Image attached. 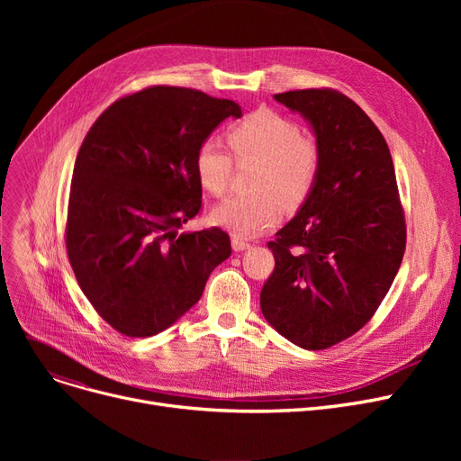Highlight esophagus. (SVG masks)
Listing matches in <instances>:
<instances>
[{"instance_id": "obj_1", "label": "esophagus", "mask_w": 461, "mask_h": 461, "mask_svg": "<svg viewBox=\"0 0 461 461\" xmlns=\"http://www.w3.org/2000/svg\"><path fill=\"white\" fill-rule=\"evenodd\" d=\"M231 247H233L235 252H243V250H249L252 245L247 243V240H243V239L233 237V239H231Z\"/></svg>"}]
</instances>
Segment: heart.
<instances>
[{"label": "heart", "instance_id": "1", "mask_svg": "<svg viewBox=\"0 0 461 461\" xmlns=\"http://www.w3.org/2000/svg\"><path fill=\"white\" fill-rule=\"evenodd\" d=\"M230 148L239 158H258L261 166L252 194H233L211 211V221L235 237H256L271 228L285 209L299 207L320 172L316 140L304 136L295 121L273 110H256L228 129ZM202 186L221 196L230 186L233 158L221 138L211 136L196 151Z\"/></svg>", "mask_w": 461, "mask_h": 461}]
</instances>
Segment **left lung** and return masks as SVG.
I'll return each instance as SVG.
<instances>
[{
	"mask_svg": "<svg viewBox=\"0 0 461 461\" xmlns=\"http://www.w3.org/2000/svg\"><path fill=\"white\" fill-rule=\"evenodd\" d=\"M275 101L310 125L321 162L297 214L267 245L275 271L259 304L285 340L318 351L365 327L389 294L405 221L389 145L351 99L301 89Z\"/></svg>",
	"mask_w": 461,
	"mask_h": 461,
	"instance_id": "1",
	"label": "left lung"
}]
</instances>
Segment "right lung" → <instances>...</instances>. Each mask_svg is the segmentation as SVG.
Segmentation results:
<instances>
[{"instance_id": "1", "label": "right lung", "mask_w": 461, "mask_h": 461, "mask_svg": "<svg viewBox=\"0 0 461 461\" xmlns=\"http://www.w3.org/2000/svg\"><path fill=\"white\" fill-rule=\"evenodd\" d=\"M230 115H243L235 101L155 86L115 101L82 143L67 254L84 295L121 334L172 327L231 254L218 228L179 233L202 207L196 151Z\"/></svg>"}]
</instances>
